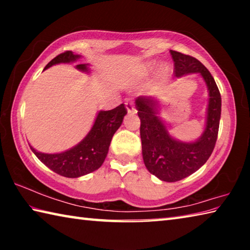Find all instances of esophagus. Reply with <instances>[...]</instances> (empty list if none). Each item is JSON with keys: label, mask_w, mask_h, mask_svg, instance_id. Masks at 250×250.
I'll return each mask as SVG.
<instances>
[{"label": "esophagus", "mask_w": 250, "mask_h": 250, "mask_svg": "<svg viewBox=\"0 0 250 250\" xmlns=\"http://www.w3.org/2000/svg\"><path fill=\"white\" fill-rule=\"evenodd\" d=\"M125 108H126V110H128L129 113H134L135 112L134 105L132 104V101H131L130 99H126L125 100Z\"/></svg>", "instance_id": "1"}]
</instances>
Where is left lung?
Instances as JSON below:
<instances>
[{
    "mask_svg": "<svg viewBox=\"0 0 250 250\" xmlns=\"http://www.w3.org/2000/svg\"><path fill=\"white\" fill-rule=\"evenodd\" d=\"M170 53L176 77L200 74L209 96L205 130L195 142H182L171 137L167 125L158 117V101L151 97H139L135 100L141 121L143 162L147 171L164 182H176L204 166L213 152L221 120L222 98L213 76L200 61L175 50H170Z\"/></svg>",
    "mask_w": 250,
    "mask_h": 250,
    "instance_id": "1",
    "label": "left lung"
}]
</instances>
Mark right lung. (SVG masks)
Returning <instances> with one entry per match:
<instances>
[{
  "label": "right lung",
  "mask_w": 250,
  "mask_h": 250,
  "mask_svg": "<svg viewBox=\"0 0 250 250\" xmlns=\"http://www.w3.org/2000/svg\"><path fill=\"white\" fill-rule=\"evenodd\" d=\"M80 58V55L74 54L71 50L59 54L52 59L44 68L61 64L71 62ZM79 70L88 71V64H79L76 66ZM126 115V109L124 104L108 111H99L95 124L92 125L83 141L62 153H42L31 146L39 160L46 167L57 174L65 177H79L91 173L103 166L105 156L108 154L109 146L116 131L119 129L124 117Z\"/></svg>",
  "instance_id": "1"
}]
</instances>
